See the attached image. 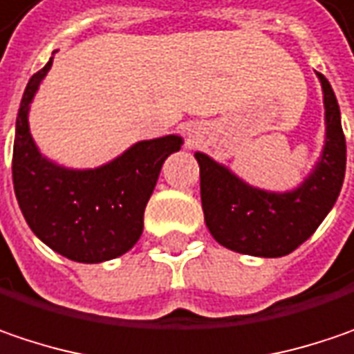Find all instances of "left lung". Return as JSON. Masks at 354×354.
I'll return each mask as SVG.
<instances>
[{
    "label": "left lung",
    "mask_w": 354,
    "mask_h": 354,
    "mask_svg": "<svg viewBox=\"0 0 354 354\" xmlns=\"http://www.w3.org/2000/svg\"><path fill=\"white\" fill-rule=\"evenodd\" d=\"M317 75L325 101V147L297 189L287 193L257 189L209 155L195 153L205 223L223 247L253 257L289 255L333 209L345 179L346 143L335 91L325 75Z\"/></svg>",
    "instance_id": "1"
}]
</instances>
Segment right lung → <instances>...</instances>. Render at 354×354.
Listing matches in <instances>:
<instances>
[{"label": "right lung", "mask_w": 354, "mask_h": 354, "mask_svg": "<svg viewBox=\"0 0 354 354\" xmlns=\"http://www.w3.org/2000/svg\"><path fill=\"white\" fill-rule=\"evenodd\" d=\"M37 71L21 99L13 141V189L29 229L49 249L77 263L127 253L143 233V213L163 161L181 149L179 135L139 141L95 169H67L44 157L29 133V103L51 69Z\"/></svg>", "instance_id": "1"}]
</instances>
